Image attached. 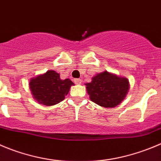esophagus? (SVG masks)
<instances>
[{"label":"esophagus","instance_id":"1","mask_svg":"<svg viewBox=\"0 0 161 161\" xmlns=\"http://www.w3.org/2000/svg\"><path fill=\"white\" fill-rule=\"evenodd\" d=\"M74 83L76 85H80L82 83L81 79H74Z\"/></svg>","mask_w":161,"mask_h":161}]
</instances>
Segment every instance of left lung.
<instances>
[{"mask_svg":"<svg viewBox=\"0 0 161 161\" xmlns=\"http://www.w3.org/2000/svg\"><path fill=\"white\" fill-rule=\"evenodd\" d=\"M85 85L91 101L106 108H113L120 104L130 90L127 78L106 70L95 75L92 81Z\"/></svg>","mask_w":161,"mask_h":161,"instance_id":"8db88e82","label":"left lung"}]
</instances>
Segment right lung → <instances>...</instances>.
<instances>
[{
    "instance_id": "obj_1",
    "label": "right lung",
    "mask_w": 161,
    "mask_h": 161,
    "mask_svg": "<svg viewBox=\"0 0 161 161\" xmlns=\"http://www.w3.org/2000/svg\"><path fill=\"white\" fill-rule=\"evenodd\" d=\"M74 85L70 79L62 80L60 74L48 70L30 80V88L34 99L45 106H53L62 102Z\"/></svg>"
}]
</instances>
